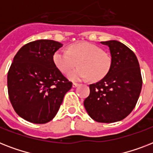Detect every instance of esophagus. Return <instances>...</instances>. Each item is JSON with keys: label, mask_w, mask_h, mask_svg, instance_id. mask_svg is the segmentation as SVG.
Instances as JSON below:
<instances>
[{"label": "esophagus", "mask_w": 153, "mask_h": 153, "mask_svg": "<svg viewBox=\"0 0 153 153\" xmlns=\"http://www.w3.org/2000/svg\"><path fill=\"white\" fill-rule=\"evenodd\" d=\"M72 86H73V87H77V86H79V83H76V82H74V83H73V85H72Z\"/></svg>", "instance_id": "obj_1"}]
</instances>
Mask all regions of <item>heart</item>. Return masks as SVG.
<instances>
[{"instance_id":"b5f03b06","label":"heart","mask_w":153,"mask_h":153,"mask_svg":"<svg viewBox=\"0 0 153 153\" xmlns=\"http://www.w3.org/2000/svg\"><path fill=\"white\" fill-rule=\"evenodd\" d=\"M55 67L62 73H67L79 62V68L68 74L71 81L78 82L91 78L98 81L104 78L111 67V59L102 48L90 42L82 41L70 45L68 51L59 50L53 55Z\"/></svg>"}]
</instances>
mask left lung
Masks as SVG:
<instances>
[{"label":"left lung","mask_w":153,"mask_h":153,"mask_svg":"<svg viewBox=\"0 0 153 153\" xmlns=\"http://www.w3.org/2000/svg\"><path fill=\"white\" fill-rule=\"evenodd\" d=\"M101 43L109 47L111 67L102 80L90 85L84 106L93 120L112 123L133 111L141 91L142 78L137 58L128 47L117 40Z\"/></svg>","instance_id":"1"}]
</instances>
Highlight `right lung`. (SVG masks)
<instances>
[{
	"instance_id": "obj_1",
	"label": "right lung",
	"mask_w": 153,
	"mask_h": 153,
	"mask_svg": "<svg viewBox=\"0 0 153 153\" xmlns=\"http://www.w3.org/2000/svg\"><path fill=\"white\" fill-rule=\"evenodd\" d=\"M62 44L38 39L25 44L13 59L8 73L9 100L16 113L26 121L45 124L59 111L72 87L53 62Z\"/></svg>"
}]
</instances>
